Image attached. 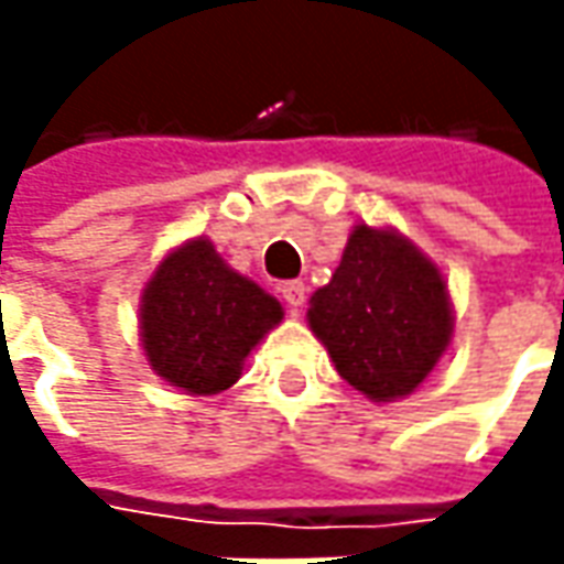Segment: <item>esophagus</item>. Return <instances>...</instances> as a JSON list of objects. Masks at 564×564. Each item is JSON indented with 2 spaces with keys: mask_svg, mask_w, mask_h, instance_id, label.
Instances as JSON below:
<instances>
[{
  "mask_svg": "<svg viewBox=\"0 0 564 564\" xmlns=\"http://www.w3.org/2000/svg\"><path fill=\"white\" fill-rule=\"evenodd\" d=\"M282 297H285V304H289L292 311H301V307L307 304V285H304V282H285V285H282Z\"/></svg>",
  "mask_w": 564,
  "mask_h": 564,
  "instance_id": "obj_1",
  "label": "esophagus"
}]
</instances>
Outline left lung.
I'll use <instances>...</instances> for the list:
<instances>
[{
    "label": "left lung",
    "instance_id": "obj_1",
    "mask_svg": "<svg viewBox=\"0 0 564 564\" xmlns=\"http://www.w3.org/2000/svg\"><path fill=\"white\" fill-rule=\"evenodd\" d=\"M311 329L338 377L373 401L414 392L452 338L440 270L395 231L358 226L333 282L311 297Z\"/></svg>",
    "mask_w": 564,
    "mask_h": 564
}]
</instances>
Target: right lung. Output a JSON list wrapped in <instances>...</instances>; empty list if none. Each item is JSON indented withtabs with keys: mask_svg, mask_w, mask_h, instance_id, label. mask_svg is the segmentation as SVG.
<instances>
[{
	"mask_svg": "<svg viewBox=\"0 0 564 564\" xmlns=\"http://www.w3.org/2000/svg\"><path fill=\"white\" fill-rule=\"evenodd\" d=\"M279 319V301L197 238L172 250L143 292V351L165 382L216 395L241 377V360Z\"/></svg>",
	"mask_w": 564,
	"mask_h": 564,
	"instance_id": "right-lung-1",
	"label": "right lung"
}]
</instances>
